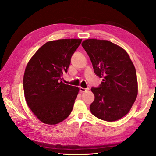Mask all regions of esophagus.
<instances>
[{"mask_svg":"<svg viewBox=\"0 0 156 156\" xmlns=\"http://www.w3.org/2000/svg\"><path fill=\"white\" fill-rule=\"evenodd\" d=\"M87 90H89V88H82V87H80V91L81 92H87Z\"/></svg>","mask_w":156,"mask_h":156,"instance_id":"34e87169","label":"esophagus"}]
</instances>
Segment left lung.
I'll return each instance as SVG.
<instances>
[{
  "instance_id": "1",
  "label": "left lung",
  "mask_w": 156,
  "mask_h": 156,
  "mask_svg": "<svg viewBox=\"0 0 156 156\" xmlns=\"http://www.w3.org/2000/svg\"><path fill=\"white\" fill-rule=\"evenodd\" d=\"M82 46L90 58L94 73L102 82L91 88L94 100L92 114L105 121L123 117L130 111L138 93L135 66L123 48L107 40L88 39Z\"/></svg>"
}]
</instances>
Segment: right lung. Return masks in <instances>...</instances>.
Listing matches in <instances>:
<instances>
[{"label": "right lung", "mask_w": 156, "mask_h": 156, "mask_svg": "<svg viewBox=\"0 0 156 156\" xmlns=\"http://www.w3.org/2000/svg\"><path fill=\"white\" fill-rule=\"evenodd\" d=\"M81 39H63L43 45L32 56L23 76L25 101L39 121L48 125L63 121L71 113L78 87L63 83L72 55Z\"/></svg>", "instance_id": "1"}]
</instances>
